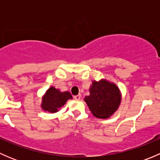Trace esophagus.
Returning <instances> with one entry per match:
<instances>
[{
  "instance_id": "obj_1",
  "label": "esophagus",
  "mask_w": 160,
  "mask_h": 160,
  "mask_svg": "<svg viewBox=\"0 0 160 160\" xmlns=\"http://www.w3.org/2000/svg\"><path fill=\"white\" fill-rule=\"evenodd\" d=\"M73 98L75 100H80V94L75 95V96H73Z\"/></svg>"
}]
</instances>
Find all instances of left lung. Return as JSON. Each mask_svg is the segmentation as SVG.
I'll list each match as a JSON object with an SVG mask.
<instances>
[{"instance_id":"8db88e82","label":"left lung","mask_w":160,"mask_h":160,"mask_svg":"<svg viewBox=\"0 0 160 160\" xmlns=\"http://www.w3.org/2000/svg\"><path fill=\"white\" fill-rule=\"evenodd\" d=\"M84 101L93 116L108 118L115 112L120 104V91L116 85L106 80L93 81L90 95L86 96Z\"/></svg>"}]
</instances>
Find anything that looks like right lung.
Listing matches in <instances>:
<instances>
[{
  "label": "right lung",
  "mask_w": 160,
  "mask_h": 160,
  "mask_svg": "<svg viewBox=\"0 0 160 160\" xmlns=\"http://www.w3.org/2000/svg\"><path fill=\"white\" fill-rule=\"evenodd\" d=\"M72 95L70 92H60L59 90L52 87L46 92L42 99V108L45 111L55 113L65 104L67 100L71 99Z\"/></svg>",
  "instance_id": "obj_1"
}]
</instances>
